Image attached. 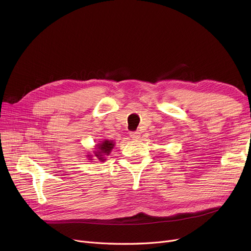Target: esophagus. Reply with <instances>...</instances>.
<instances>
[{
	"label": "esophagus",
	"mask_w": 251,
	"mask_h": 251,
	"mask_svg": "<svg viewBox=\"0 0 251 251\" xmlns=\"http://www.w3.org/2000/svg\"><path fill=\"white\" fill-rule=\"evenodd\" d=\"M130 137L132 138L133 140H138L140 138V133L138 132V131H135V132H131Z\"/></svg>",
	"instance_id": "obj_1"
}]
</instances>
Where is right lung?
<instances>
[{"instance_id": "right-lung-1", "label": "right lung", "mask_w": 251, "mask_h": 251, "mask_svg": "<svg viewBox=\"0 0 251 251\" xmlns=\"http://www.w3.org/2000/svg\"><path fill=\"white\" fill-rule=\"evenodd\" d=\"M115 147V141L113 140H108L105 139L100 143H98L97 146H95V151H94V155L97 157V159L100 162L105 161V156L110 155L112 150ZM92 154H87L86 156L88 157V160H92Z\"/></svg>"}]
</instances>
